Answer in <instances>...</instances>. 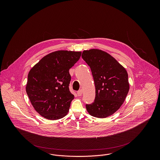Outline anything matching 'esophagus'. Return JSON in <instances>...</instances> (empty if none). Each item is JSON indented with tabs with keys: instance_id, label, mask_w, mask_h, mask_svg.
<instances>
[{
	"instance_id": "esophagus-1",
	"label": "esophagus",
	"mask_w": 160,
	"mask_h": 160,
	"mask_svg": "<svg viewBox=\"0 0 160 160\" xmlns=\"http://www.w3.org/2000/svg\"><path fill=\"white\" fill-rule=\"evenodd\" d=\"M82 93H83V91H82V89H80L78 91H77V95H78V96H82Z\"/></svg>"
}]
</instances>
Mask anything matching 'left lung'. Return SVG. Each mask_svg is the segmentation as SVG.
Listing matches in <instances>:
<instances>
[{
  "label": "left lung",
  "mask_w": 160,
  "mask_h": 160,
  "mask_svg": "<svg viewBox=\"0 0 160 160\" xmlns=\"http://www.w3.org/2000/svg\"><path fill=\"white\" fill-rule=\"evenodd\" d=\"M82 58L90 67L95 87V98L86 107L92 116L104 118L122 106L129 91L126 69L114 58L98 49L84 50Z\"/></svg>",
  "instance_id": "left-lung-1"
}]
</instances>
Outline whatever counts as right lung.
<instances>
[{"label": "right lung", "mask_w": 160, "mask_h": 160, "mask_svg": "<svg viewBox=\"0 0 160 160\" xmlns=\"http://www.w3.org/2000/svg\"><path fill=\"white\" fill-rule=\"evenodd\" d=\"M81 52L56 51L38 62L28 74L26 91L35 110L49 120L68 113L74 98L69 89V70L79 60Z\"/></svg>", "instance_id": "1"}]
</instances>
